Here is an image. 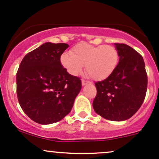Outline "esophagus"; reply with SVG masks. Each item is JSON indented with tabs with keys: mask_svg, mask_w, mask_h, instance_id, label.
I'll use <instances>...</instances> for the list:
<instances>
[{
	"mask_svg": "<svg viewBox=\"0 0 159 159\" xmlns=\"http://www.w3.org/2000/svg\"><path fill=\"white\" fill-rule=\"evenodd\" d=\"M90 82L88 81H85V80H81V84H82V85L84 86V85H86L88 84H89Z\"/></svg>",
	"mask_w": 159,
	"mask_h": 159,
	"instance_id": "1",
	"label": "esophagus"
}]
</instances>
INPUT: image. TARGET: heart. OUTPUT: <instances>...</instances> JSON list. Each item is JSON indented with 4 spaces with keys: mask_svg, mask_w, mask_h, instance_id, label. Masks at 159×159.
Segmentation results:
<instances>
[{
    "mask_svg": "<svg viewBox=\"0 0 159 159\" xmlns=\"http://www.w3.org/2000/svg\"><path fill=\"white\" fill-rule=\"evenodd\" d=\"M60 61L64 68L73 75L82 71L84 66L87 75L95 81H102L114 72L119 61L118 50L111 45L93 46L88 43H79L65 53Z\"/></svg>",
    "mask_w": 159,
    "mask_h": 159,
    "instance_id": "heart-1",
    "label": "heart"
}]
</instances>
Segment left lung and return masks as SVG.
<instances>
[{"instance_id":"obj_1","label":"left lung","mask_w":159,"mask_h":159,"mask_svg":"<svg viewBox=\"0 0 159 159\" xmlns=\"http://www.w3.org/2000/svg\"><path fill=\"white\" fill-rule=\"evenodd\" d=\"M119 62L109 78L95 83L94 111L106 119L125 121L142 106L147 90V74L142 56L125 43H116Z\"/></svg>"}]
</instances>
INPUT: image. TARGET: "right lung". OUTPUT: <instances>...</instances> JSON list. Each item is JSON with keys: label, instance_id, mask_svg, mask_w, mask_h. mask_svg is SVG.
Listing matches in <instances>:
<instances>
[{"label": "right lung", "instance_id": "add662e5", "mask_svg": "<svg viewBox=\"0 0 159 159\" xmlns=\"http://www.w3.org/2000/svg\"><path fill=\"white\" fill-rule=\"evenodd\" d=\"M67 43L47 42L24 57L16 73V93L32 121L50 125L70 112L81 89L78 77L62 67L60 57Z\"/></svg>", "mask_w": 159, "mask_h": 159}]
</instances>
